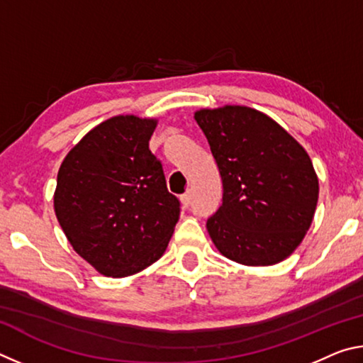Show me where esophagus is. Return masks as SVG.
<instances>
[{
  "label": "esophagus",
  "mask_w": 363,
  "mask_h": 363,
  "mask_svg": "<svg viewBox=\"0 0 363 363\" xmlns=\"http://www.w3.org/2000/svg\"><path fill=\"white\" fill-rule=\"evenodd\" d=\"M181 203L184 208L190 206V203H192V194H190V190H187L186 194L181 195Z\"/></svg>",
  "instance_id": "esophagus-1"
}]
</instances>
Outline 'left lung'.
<instances>
[{"mask_svg":"<svg viewBox=\"0 0 363 363\" xmlns=\"http://www.w3.org/2000/svg\"><path fill=\"white\" fill-rule=\"evenodd\" d=\"M223 205L206 229L219 253L243 266H272L303 242L314 219L318 177L304 147L277 121L245 106L201 108Z\"/></svg>","mask_w":363,"mask_h":363,"instance_id":"obj_1","label":"left lung"}]
</instances>
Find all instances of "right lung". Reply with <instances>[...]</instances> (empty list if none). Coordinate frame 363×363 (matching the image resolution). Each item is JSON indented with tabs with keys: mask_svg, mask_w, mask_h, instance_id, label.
<instances>
[{
	"mask_svg": "<svg viewBox=\"0 0 363 363\" xmlns=\"http://www.w3.org/2000/svg\"><path fill=\"white\" fill-rule=\"evenodd\" d=\"M157 118L116 115L67 153L54 211L73 250L106 277L158 261L179 219L162 163L149 149Z\"/></svg>",
	"mask_w": 363,
	"mask_h": 363,
	"instance_id": "obj_1",
	"label": "right lung"
}]
</instances>
